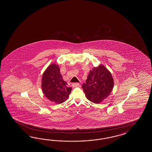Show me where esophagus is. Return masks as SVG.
I'll use <instances>...</instances> for the list:
<instances>
[{
  "label": "esophagus",
  "mask_w": 152,
  "mask_h": 152,
  "mask_svg": "<svg viewBox=\"0 0 152 152\" xmlns=\"http://www.w3.org/2000/svg\"><path fill=\"white\" fill-rule=\"evenodd\" d=\"M79 86V83H75L72 84V86L73 87H77Z\"/></svg>",
  "instance_id": "esophagus-1"
}]
</instances>
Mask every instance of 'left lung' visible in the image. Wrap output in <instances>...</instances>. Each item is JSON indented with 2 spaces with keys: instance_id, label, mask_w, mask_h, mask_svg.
Here are the masks:
<instances>
[{
  "instance_id": "left-lung-1",
  "label": "left lung",
  "mask_w": 152,
  "mask_h": 152,
  "mask_svg": "<svg viewBox=\"0 0 152 152\" xmlns=\"http://www.w3.org/2000/svg\"><path fill=\"white\" fill-rule=\"evenodd\" d=\"M113 87V79L109 71L100 65L91 70L86 83L82 85L88 100L99 104L109 96Z\"/></svg>"
}]
</instances>
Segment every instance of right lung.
Masks as SVG:
<instances>
[{
    "label": "right lung",
    "instance_id": "1",
    "mask_svg": "<svg viewBox=\"0 0 152 152\" xmlns=\"http://www.w3.org/2000/svg\"><path fill=\"white\" fill-rule=\"evenodd\" d=\"M58 65L53 64L43 73L42 78L43 92L49 100L56 104L64 102L71 94L72 87L63 80Z\"/></svg>",
    "mask_w": 152,
    "mask_h": 152
}]
</instances>
